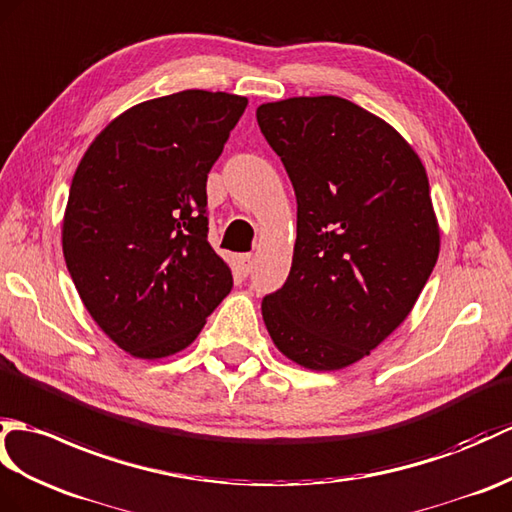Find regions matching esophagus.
<instances>
[{"label":"esophagus","instance_id":"34e87169","mask_svg":"<svg viewBox=\"0 0 512 512\" xmlns=\"http://www.w3.org/2000/svg\"><path fill=\"white\" fill-rule=\"evenodd\" d=\"M237 272L242 277H248L253 272V255H240L237 257Z\"/></svg>","mask_w":512,"mask_h":512}]
</instances>
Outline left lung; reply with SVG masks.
I'll return each instance as SVG.
<instances>
[{"label":"left lung","instance_id":"left-lung-1","mask_svg":"<svg viewBox=\"0 0 512 512\" xmlns=\"http://www.w3.org/2000/svg\"><path fill=\"white\" fill-rule=\"evenodd\" d=\"M257 124L296 196L290 275L261 314L285 358L338 371L408 318L432 275L430 183L395 128L338 95L261 104Z\"/></svg>","mask_w":512,"mask_h":512}]
</instances>
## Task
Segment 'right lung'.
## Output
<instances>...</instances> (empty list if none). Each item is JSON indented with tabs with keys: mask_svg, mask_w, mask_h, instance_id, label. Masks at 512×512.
<instances>
[{
	"mask_svg": "<svg viewBox=\"0 0 512 512\" xmlns=\"http://www.w3.org/2000/svg\"><path fill=\"white\" fill-rule=\"evenodd\" d=\"M246 104L202 89L141 102L93 139L74 174L65 264L95 323L135 358L189 347L233 288L207 240V174Z\"/></svg>",
	"mask_w": 512,
	"mask_h": 512,
	"instance_id": "add662e5",
	"label": "right lung"
}]
</instances>
